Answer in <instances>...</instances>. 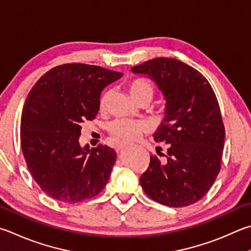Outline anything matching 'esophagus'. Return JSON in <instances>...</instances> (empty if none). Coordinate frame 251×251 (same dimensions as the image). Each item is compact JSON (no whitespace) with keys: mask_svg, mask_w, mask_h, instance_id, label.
<instances>
[{"mask_svg":"<svg viewBox=\"0 0 251 251\" xmlns=\"http://www.w3.org/2000/svg\"><path fill=\"white\" fill-rule=\"evenodd\" d=\"M117 151H118V149H117Z\"/></svg>","mask_w":251,"mask_h":251,"instance_id":"1","label":"esophagus"}]
</instances>
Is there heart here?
<instances>
[{
  "label": "heart",
  "instance_id": "1",
  "mask_svg": "<svg viewBox=\"0 0 251 251\" xmlns=\"http://www.w3.org/2000/svg\"><path fill=\"white\" fill-rule=\"evenodd\" d=\"M127 91L136 103L150 102L153 98L156 89L151 82L145 79H135L127 84ZM110 92H106L100 100V108L105 107ZM149 130V125L144 121H125L116 120L108 125V133L114 140L118 141H134L137 140L141 135Z\"/></svg>",
  "mask_w": 251,
  "mask_h": 251
}]
</instances>
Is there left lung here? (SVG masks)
Wrapping results in <instances>:
<instances>
[{
    "label": "left lung",
    "mask_w": 251,
    "mask_h": 251,
    "mask_svg": "<svg viewBox=\"0 0 251 251\" xmlns=\"http://www.w3.org/2000/svg\"><path fill=\"white\" fill-rule=\"evenodd\" d=\"M158 85L166 100L165 118L153 139L165 143L161 161L150 156L140 185L148 197L183 207L208 192L221 170L225 127L209 82L197 69L175 58H154L131 68ZM161 149V147H158Z\"/></svg>",
    "instance_id": "8db88e82"
}]
</instances>
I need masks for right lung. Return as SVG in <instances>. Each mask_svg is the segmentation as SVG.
I'll return each mask as SVG.
<instances>
[{
    "mask_svg": "<svg viewBox=\"0 0 251 251\" xmlns=\"http://www.w3.org/2000/svg\"><path fill=\"white\" fill-rule=\"evenodd\" d=\"M122 72L84 63L54 67L36 82L23 108L21 145L28 170L45 193L76 203L98 195L116 160L115 150L80 146L81 125L97 116L104 88Z\"/></svg>",
    "mask_w": 251,
    "mask_h": 251,
    "instance_id": "1",
    "label": "right lung"
}]
</instances>
